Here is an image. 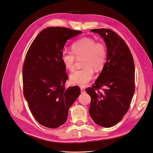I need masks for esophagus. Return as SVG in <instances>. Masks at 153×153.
I'll use <instances>...</instances> for the list:
<instances>
[{
	"instance_id": "1",
	"label": "esophagus",
	"mask_w": 153,
	"mask_h": 153,
	"mask_svg": "<svg viewBox=\"0 0 153 153\" xmlns=\"http://www.w3.org/2000/svg\"><path fill=\"white\" fill-rule=\"evenodd\" d=\"M81 92L82 94H84V93H85V92H86V91L81 88Z\"/></svg>"
}]
</instances>
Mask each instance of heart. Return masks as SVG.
I'll list each match as a JSON object with an SVG mask.
<instances>
[{"instance_id":"1","label":"heart","mask_w":153,"mask_h":153,"mask_svg":"<svg viewBox=\"0 0 153 153\" xmlns=\"http://www.w3.org/2000/svg\"><path fill=\"white\" fill-rule=\"evenodd\" d=\"M72 52L64 50L61 53V59L65 69L73 71L76 58H82L83 69L77 70L70 76L71 82L81 88L85 87L93 79L95 70H100L106 62L107 51L106 46L101 42H96L91 38H82L72 45Z\"/></svg>"}]
</instances>
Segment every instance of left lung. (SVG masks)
I'll use <instances>...</instances> for the list:
<instances>
[{
  "label": "left lung",
  "instance_id": "left-lung-1",
  "mask_svg": "<svg viewBox=\"0 0 153 153\" xmlns=\"http://www.w3.org/2000/svg\"><path fill=\"white\" fill-rule=\"evenodd\" d=\"M102 37L107 48V59L92 88L86 89L91 97L89 114L94 122L105 128L120 122L128 112L135 90V67L130 50L110 29H92ZM106 87L104 92L98 91Z\"/></svg>",
  "mask_w": 153,
  "mask_h": 153
}]
</instances>
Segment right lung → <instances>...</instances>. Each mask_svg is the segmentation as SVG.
I'll use <instances>...</instances> for the list:
<instances>
[{
    "label": "right lung",
    "mask_w": 153,
    "mask_h": 153,
    "mask_svg": "<svg viewBox=\"0 0 153 153\" xmlns=\"http://www.w3.org/2000/svg\"><path fill=\"white\" fill-rule=\"evenodd\" d=\"M81 33L48 27L38 34L27 53L22 71L24 95L31 114L44 126L56 128L63 125L80 94L76 86L65 89L68 76L61 56L66 41Z\"/></svg>",
    "instance_id": "obj_1"
}]
</instances>
